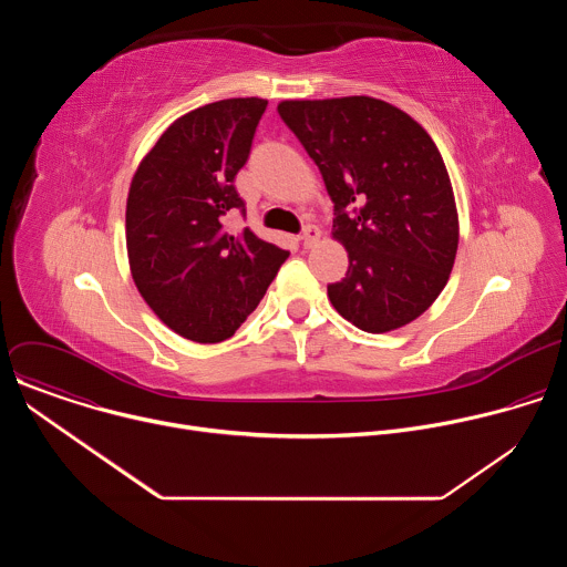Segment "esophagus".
<instances>
[{
    "label": "esophagus",
    "mask_w": 567,
    "mask_h": 567,
    "mask_svg": "<svg viewBox=\"0 0 567 567\" xmlns=\"http://www.w3.org/2000/svg\"><path fill=\"white\" fill-rule=\"evenodd\" d=\"M300 237H302V245L309 249V247H313L316 241L320 239V230H318L316 226H311V224H309V226H305V230H302V235H300Z\"/></svg>",
    "instance_id": "obj_1"
}]
</instances>
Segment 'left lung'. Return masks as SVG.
<instances>
[{"label": "left lung", "mask_w": 567, "mask_h": 567, "mask_svg": "<svg viewBox=\"0 0 567 567\" xmlns=\"http://www.w3.org/2000/svg\"><path fill=\"white\" fill-rule=\"evenodd\" d=\"M278 112L334 202L348 274L328 285L354 328L383 334L422 316L449 282L460 219L444 158L403 110L372 99L280 101Z\"/></svg>", "instance_id": "8db88e82"}]
</instances>
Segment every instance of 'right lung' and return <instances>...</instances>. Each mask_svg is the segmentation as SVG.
Returning a JSON list of instances; mask_svg holds the SVG:
<instances>
[{
	"label": "right lung",
	"mask_w": 567,
	"mask_h": 567,
	"mask_svg": "<svg viewBox=\"0 0 567 567\" xmlns=\"http://www.w3.org/2000/svg\"><path fill=\"white\" fill-rule=\"evenodd\" d=\"M267 101L197 107L158 136L132 177L125 241L134 285L179 337L219 343L258 307L287 251L224 219L245 208L233 179L247 164Z\"/></svg>",
	"instance_id": "obj_1"
}]
</instances>
